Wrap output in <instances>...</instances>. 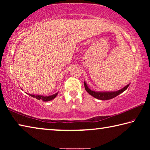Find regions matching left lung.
Returning a JSON list of instances; mask_svg holds the SVG:
<instances>
[{"label":"left lung","instance_id":"left-lung-1","mask_svg":"<svg viewBox=\"0 0 150 150\" xmlns=\"http://www.w3.org/2000/svg\"><path fill=\"white\" fill-rule=\"evenodd\" d=\"M85 85V90L87 91V92L91 95V96H93V97H95L97 99L99 100H109L111 99V98H113L116 97V96H118L121 94L122 93H123L124 91H126L127 89V88L128 87V86L130 85V84L127 85L126 86H125L124 88H121V89L118 90V91H105V92H103V91H94L91 90L88 87V86L87 85V83H84Z\"/></svg>","mask_w":150,"mask_h":150}]
</instances>
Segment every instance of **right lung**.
I'll return each instance as SVG.
<instances>
[{"label":"right lung","mask_w":150,"mask_h":150,"mask_svg":"<svg viewBox=\"0 0 150 150\" xmlns=\"http://www.w3.org/2000/svg\"><path fill=\"white\" fill-rule=\"evenodd\" d=\"M28 95L31 96L33 98H35L36 99L38 100H42L43 101H50V100H52L56 97L58 92L56 93L54 95H50V96H43V95H32V94H28V93H26Z\"/></svg>","instance_id":"1"}]
</instances>
